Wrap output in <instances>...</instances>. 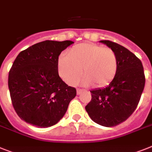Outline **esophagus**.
<instances>
[{
    "mask_svg": "<svg viewBox=\"0 0 152 152\" xmlns=\"http://www.w3.org/2000/svg\"><path fill=\"white\" fill-rule=\"evenodd\" d=\"M83 91H84V90H82V89H77V90H76V93H77V94H78V95H80V94Z\"/></svg>",
    "mask_w": 152,
    "mask_h": 152,
    "instance_id": "34e87169",
    "label": "esophagus"
}]
</instances>
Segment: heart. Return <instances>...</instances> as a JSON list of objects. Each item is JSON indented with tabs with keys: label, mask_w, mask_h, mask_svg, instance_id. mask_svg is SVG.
Here are the masks:
<instances>
[{
	"label": "heart",
	"mask_w": 152,
	"mask_h": 152,
	"mask_svg": "<svg viewBox=\"0 0 152 152\" xmlns=\"http://www.w3.org/2000/svg\"><path fill=\"white\" fill-rule=\"evenodd\" d=\"M58 67L59 75L69 85L78 83L83 74L85 85L101 88L107 86L115 77L118 58L112 48L94 43H81L70 48L67 56L59 58Z\"/></svg>",
	"instance_id": "b5f03b06"
}]
</instances>
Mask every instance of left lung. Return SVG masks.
Wrapping results in <instances>:
<instances>
[{
    "label": "left lung",
    "mask_w": 152,
    "mask_h": 152,
    "mask_svg": "<svg viewBox=\"0 0 152 152\" xmlns=\"http://www.w3.org/2000/svg\"><path fill=\"white\" fill-rule=\"evenodd\" d=\"M100 42L116 52L118 69L107 87L90 91L92 99L85 109L96 124L114 127L125 121L137 108L145 87V72L141 60L127 48L109 40Z\"/></svg>",
    "instance_id": "obj_1"
}]
</instances>
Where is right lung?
Here are the masks:
<instances>
[{
	"mask_svg": "<svg viewBox=\"0 0 152 152\" xmlns=\"http://www.w3.org/2000/svg\"><path fill=\"white\" fill-rule=\"evenodd\" d=\"M72 41L46 40L18 54L9 71L8 88L18 117L38 127L55 125L65 115L76 90L58 76V56Z\"/></svg>",
	"mask_w": 152,
	"mask_h": 152,
	"instance_id": "1",
	"label": "right lung"
}]
</instances>
